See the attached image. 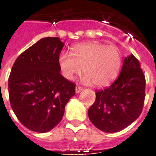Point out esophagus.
Masks as SVG:
<instances>
[{"instance_id":"obj_1","label":"esophagus","mask_w":156,"mask_h":156,"mask_svg":"<svg viewBox=\"0 0 156 156\" xmlns=\"http://www.w3.org/2000/svg\"><path fill=\"white\" fill-rule=\"evenodd\" d=\"M82 90H83V88L80 87V86H77L76 88H75V91H76V93H80Z\"/></svg>"}]
</instances>
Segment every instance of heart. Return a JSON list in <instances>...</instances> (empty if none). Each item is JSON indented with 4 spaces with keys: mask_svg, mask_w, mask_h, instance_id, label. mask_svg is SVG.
I'll list each match as a JSON object with an SVG mask.
<instances>
[{
    "mask_svg": "<svg viewBox=\"0 0 156 156\" xmlns=\"http://www.w3.org/2000/svg\"><path fill=\"white\" fill-rule=\"evenodd\" d=\"M122 63V56L115 46L91 41L74 46L71 55L61 52L58 65L65 78L73 80L83 69L85 83L105 87L117 77Z\"/></svg>",
    "mask_w": 156,
    "mask_h": 156,
    "instance_id": "b5f03b06",
    "label": "heart"
}]
</instances>
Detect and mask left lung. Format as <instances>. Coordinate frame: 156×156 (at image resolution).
<instances>
[{"label":"left lung","mask_w":156,"mask_h":156,"mask_svg":"<svg viewBox=\"0 0 156 156\" xmlns=\"http://www.w3.org/2000/svg\"><path fill=\"white\" fill-rule=\"evenodd\" d=\"M145 98V78L134 55L124 58L123 67L109 87L96 92V99L88 108L93 124L106 133L129 126L140 115Z\"/></svg>","instance_id":"1"}]
</instances>
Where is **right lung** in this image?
I'll use <instances>...</instances> for the list:
<instances>
[{
  "label": "right lung",
  "mask_w": 156,
  "mask_h": 156,
  "mask_svg": "<svg viewBox=\"0 0 156 156\" xmlns=\"http://www.w3.org/2000/svg\"><path fill=\"white\" fill-rule=\"evenodd\" d=\"M59 37H45L19 55L8 79L10 104L26 128L45 133L57 126L76 84L62 76Z\"/></svg>",
  "instance_id": "obj_1"
}]
</instances>
